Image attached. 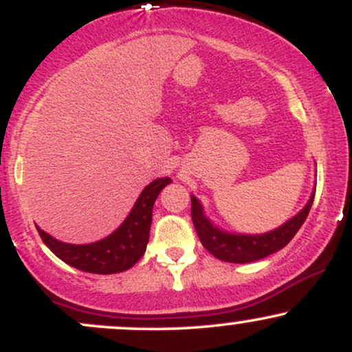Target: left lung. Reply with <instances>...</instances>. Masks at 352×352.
<instances>
[{"instance_id": "8db88e82", "label": "left lung", "mask_w": 352, "mask_h": 352, "mask_svg": "<svg viewBox=\"0 0 352 352\" xmlns=\"http://www.w3.org/2000/svg\"><path fill=\"white\" fill-rule=\"evenodd\" d=\"M314 192L298 215L292 220L283 223L281 227L272 230V232L263 233V235H236V233H227L223 230L213 227L212 221L204 215L200 201L192 195V221L197 230L201 245L208 250L213 256L227 263H252V261L261 260L278 250L285 248L293 236L296 235L298 230L305 223L308 217L311 205L314 200Z\"/></svg>"}]
</instances>
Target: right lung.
Masks as SVG:
<instances>
[{
    "mask_svg": "<svg viewBox=\"0 0 352 352\" xmlns=\"http://www.w3.org/2000/svg\"><path fill=\"white\" fill-rule=\"evenodd\" d=\"M170 182L168 177H165L148 184L139 195L124 223L104 240L87 245L63 243L38 228L39 236L59 260L80 272L98 274L125 272L134 266L145 253L148 233H151L153 204L162 188L167 187Z\"/></svg>",
    "mask_w": 352,
    "mask_h": 352,
    "instance_id": "add662e5",
    "label": "right lung"
}]
</instances>
